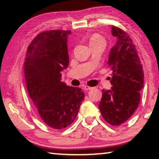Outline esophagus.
<instances>
[{
	"instance_id": "esophagus-1",
	"label": "esophagus",
	"mask_w": 159,
	"mask_h": 159,
	"mask_svg": "<svg viewBox=\"0 0 159 159\" xmlns=\"http://www.w3.org/2000/svg\"><path fill=\"white\" fill-rule=\"evenodd\" d=\"M83 88H84L85 90H91L92 89V87H90V86H88V85H84V87H83Z\"/></svg>"
}]
</instances>
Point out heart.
Returning <instances> with one entry per match:
<instances>
[{"label":"heart","mask_w":159,"mask_h":159,"mask_svg":"<svg viewBox=\"0 0 159 159\" xmlns=\"http://www.w3.org/2000/svg\"><path fill=\"white\" fill-rule=\"evenodd\" d=\"M100 41H104V39H103V37L101 36L100 35H99L98 34H93L90 38V40H89L90 44L95 43H98Z\"/></svg>","instance_id":"obj_1"}]
</instances>
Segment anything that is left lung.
Instances as JSON below:
<instances>
[{"label": "left lung", "mask_w": 159, "mask_h": 159, "mask_svg": "<svg viewBox=\"0 0 159 159\" xmlns=\"http://www.w3.org/2000/svg\"><path fill=\"white\" fill-rule=\"evenodd\" d=\"M111 34L117 38L109 57L113 71L110 90H102L99 108L102 117L111 125L126 121L138 108L140 91L144 87V72L133 40L120 28L111 26Z\"/></svg>", "instance_id": "1"}]
</instances>
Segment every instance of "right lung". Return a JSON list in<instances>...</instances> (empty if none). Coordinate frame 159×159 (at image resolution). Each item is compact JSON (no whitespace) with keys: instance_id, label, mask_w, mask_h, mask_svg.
I'll return each mask as SVG.
<instances>
[{"instance_id":"obj_1","label":"right lung","mask_w":159,"mask_h":159,"mask_svg":"<svg viewBox=\"0 0 159 159\" xmlns=\"http://www.w3.org/2000/svg\"><path fill=\"white\" fill-rule=\"evenodd\" d=\"M71 31L50 30L38 34L29 45L25 61V81L38 115L57 130L74 121L84 93L61 81L69 65L67 36Z\"/></svg>"}]
</instances>
